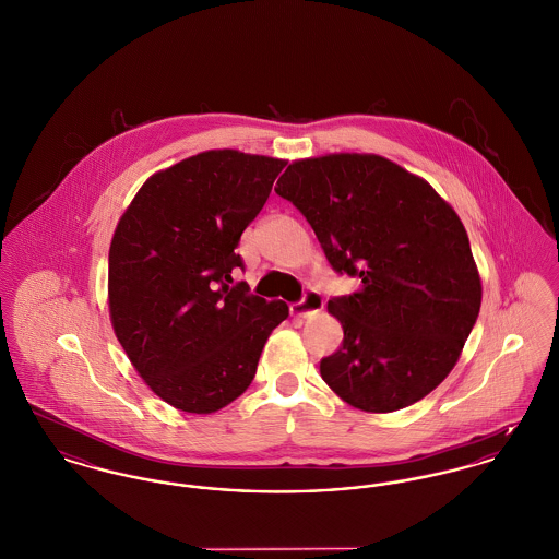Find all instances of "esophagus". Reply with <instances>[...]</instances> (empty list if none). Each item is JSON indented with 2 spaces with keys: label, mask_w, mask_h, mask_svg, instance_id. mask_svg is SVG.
Wrapping results in <instances>:
<instances>
[{
  "label": "esophagus",
  "mask_w": 559,
  "mask_h": 559,
  "mask_svg": "<svg viewBox=\"0 0 559 559\" xmlns=\"http://www.w3.org/2000/svg\"><path fill=\"white\" fill-rule=\"evenodd\" d=\"M323 306H325L323 297L314 294V292H308L301 301H296V304L289 306V312L294 317H299V319H310V317L319 314L323 310Z\"/></svg>",
  "instance_id": "obj_1"
}]
</instances>
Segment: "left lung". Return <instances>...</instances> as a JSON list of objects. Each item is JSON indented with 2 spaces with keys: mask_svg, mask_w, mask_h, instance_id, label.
<instances>
[{
  "mask_svg": "<svg viewBox=\"0 0 559 559\" xmlns=\"http://www.w3.org/2000/svg\"><path fill=\"white\" fill-rule=\"evenodd\" d=\"M335 272L361 278L329 299L344 329L321 361L348 405L389 414L435 391L459 362L481 306V276L456 211L423 177L378 154L294 160L276 181Z\"/></svg>",
  "mask_w": 559,
  "mask_h": 559,
  "instance_id": "obj_1",
  "label": "left lung"
}]
</instances>
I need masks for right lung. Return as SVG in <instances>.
<instances>
[{
  "label": "right lung",
  "mask_w": 559,
  "mask_h": 559,
  "mask_svg": "<svg viewBox=\"0 0 559 559\" xmlns=\"http://www.w3.org/2000/svg\"><path fill=\"white\" fill-rule=\"evenodd\" d=\"M285 160L209 150L154 173L111 245V328L143 382L175 409L213 414L249 389L289 306L230 285L236 247Z\"/></svg>",
  "instance_id": "right-lung-1"
}]
</instances>
